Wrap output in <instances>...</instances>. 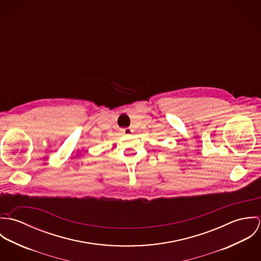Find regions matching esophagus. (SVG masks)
Returning <instances> with one entry per match:
<instances>
[{
  "mask_svg": "<svg viewBox=\"0 0 261 261\" xmlns=\"http://www.w3.org/2000/svg\"><path fill=\"white\" fill-rule=\"evenodd\" d=\"M133 132H134V130H133L130 127H125V128L122 129V133H123L124 135H130Z\"/></svg>",
  "mask_w": 261,
  "mask_h": 261,
  "instance_id": "34e87169",
  "label": "esophagus"
}]
</instances>
